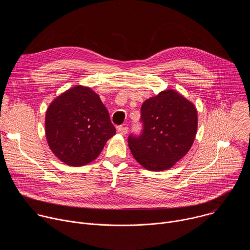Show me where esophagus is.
<instances>
[{"instance_id": "esophagus-1", "label": "esophagus", "mask_w": 250, "mask_h": 250, "mask_svg": "<svg viewBox=\"0 0 250 250\" xmlns=\"http://www.w3.org/2000/svg\"><path fill=\"white\" fill-rule=\"evenodd\" d=\"M117 130H118V132H119L120 134L125 135V134H126V133H127L128 127H127V126H123V125H121V126H118Z\"/></svg>"}]
</instances>
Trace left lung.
I'll list each match as a JSON object with an SVG mask.
<instances>
[{
    "mask_svg": "<svg viewBox=\"0 0 250 250\" xmlns=\"http://www.w3.org/2000/svg\"><path fill=\"white\" fill-rule=\"evenodd\" d=\"M142 131L128 136V147L146 169L171 168L190 150L198 126L194 104L175 90H165L141 105Z\"/></svg>",
    "mask_w": 250,
    "mask_h": 250,
    "instance_id": "1",
    "label": "left lung"
}]
</instances>
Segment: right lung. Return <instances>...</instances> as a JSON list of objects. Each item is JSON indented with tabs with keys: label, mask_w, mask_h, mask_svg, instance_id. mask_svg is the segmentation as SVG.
Listing matches in <instances>:
<instances>
[{
	"label": "right lung",
	"mask_w": 250,
	"mask_h": 250,
	"mask_svg": "<svg viewBox=\"0 0 250 250\" xmlns=\"http://www.w3.org/2000/svg\"><path fill=\"white\" fill-rule=\"evenodd\" d=\"M45 134L54 155L65 164L77 167L100 155L105 142L116 134V127L99 95L78 85L49 104Z\"/></svg>",
	"instance_id": "add662e5"
}]
</instances>
